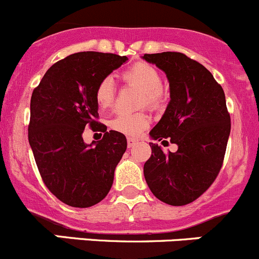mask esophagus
<instances>
[{
    "mask_svg": "<svg viewBox=\"0 0 259 259\" xmlns=\"http://www.w3.org/2000/svg\"><path fill=\"white\" fill-rule=\"evenodd\" d=\"M138 143L137 139H134V138H127V148H133L135 144Z\"/></svg>",
    "mask_w": 259,
    "mask_h": 259,
    "instance_id": "esophagus-1",
    "label": "esophagus"
}]
</instances>
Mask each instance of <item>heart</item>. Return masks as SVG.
Segmentation results:
<instances>
[{"instance_id": "obj_1", "label": "heart", "mask_w": 259, "mask_h": 259, "mask_svg": "<svg viewBox=\"0 0 259 259\" xmlns=\"http://www.w3.org/2000/svg\"><path fill=\"white\" fill-rule=\"evenodd\" d=\"M122 80L129 85L135 86L142 90L140 105L158 109L165 101V95L161 89L163 80L161 74L155 66L148 62H137L127 67L122 72ZM114 82L111 77H104L99 81L95 89V100L100 109H106L113 104L114 100ZM150 117L148 114H119L110 121V127L114 132L124 134L129 138L138 137L149 126Z\"/></svg>"}]
</instances>
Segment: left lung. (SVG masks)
<instances>
[{
  "label": "left lung",
  "instance_id": "1",
  "mask_svg": "<svg viewBox=\"0 0 259 259\" xmlns=\"http://www.w3.org/2000/svg\"><path fill=\"white\" fill-rule=\"evenodd\" d=\"M143 59L165 72L170 89L165 113L149 134L178 145L176 153H164L150 143L146 184L166 204H189L213 184L223 164L231 133L226 95L202 64L182 52L145 54Z\"/></svg>",
  "mask_w": 259,
  "mask_h": 259
}]
</instances>
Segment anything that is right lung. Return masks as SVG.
<instances>
[{
    "instance_id": "obj_1",
    "label": "right lung",
    "mask_w": 259,
    "mask_h": 259,
    "mask_svg": "<svg viewBox=\"0 0 259 259\" xmlns=\"http://www.w3.org/2000/svg\"><path fill=\"white\" fill-rule=\"evenodd\" d=\"M127 61L126 56L85 51L60 60L44 75L30 104L28 143L48 189L75 208H89L108 195L114 171L126 150L124 134L98 121L99 81ZM104 133L90 146L84 127Z\"/></svg>"
}]
</instances>
